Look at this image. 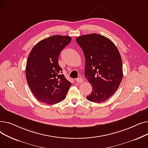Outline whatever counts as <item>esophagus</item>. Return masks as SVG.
I'll list each match as a JSON object with an SVG mask.
<instances>
[{
	"label": "esophagus",
	"mask_w": 148,
	"mask_h": 148,
	"mask_svg": "<svg viewBox=\"0 0 148 148\" xmlns=\"http://www.w3.org/2000/svg\"><path fill=\"white\" fill-rule=\"evenodd\" d=\"M76 82H77V83H83V79L82 78H81V77H79V78H78V79H76Z\"/></svg>",
	"instance_id": "obj_1"
}]
</instances>
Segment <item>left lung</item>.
<instances>
[{
    "label": "left lung",
    "mask_w": 148,
    "mask_h": 148,
    "mask_svg": "<svg viewBox=\"0 0 148 148\" xmlns=\"http://www.w3.org/2000/svg\"><path fill=\"white\" fill-rule=\"evenodd\" d=\"M76 42L84 53V75L92 86L86 98L92 102H103L113 95L122 82L121 54L110 40L99 34L80 36Z\"/></svg>",
    "instance_id": "1"
}]
</instances>
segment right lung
Masks as SVG:
<instances>
[{
  "label": "right lung",
  "instance_id": "right-lung-1",
  "mask_svg": "<svg viewBox=\"0 0 148 148\" xmlns=\"http://www.w3.org/2000/svg\"><path fill=\"white\" fill-rule=\"evenodd\" d=\"M71 41L68 36L53 35L38 42L27 58L26 77L29 87L40 102L54 104L63 101L71 83L58 64L60 51Z\"/></svg>",
  "mask_w": 148,
  "mask_h": 148
}]
</instances>
